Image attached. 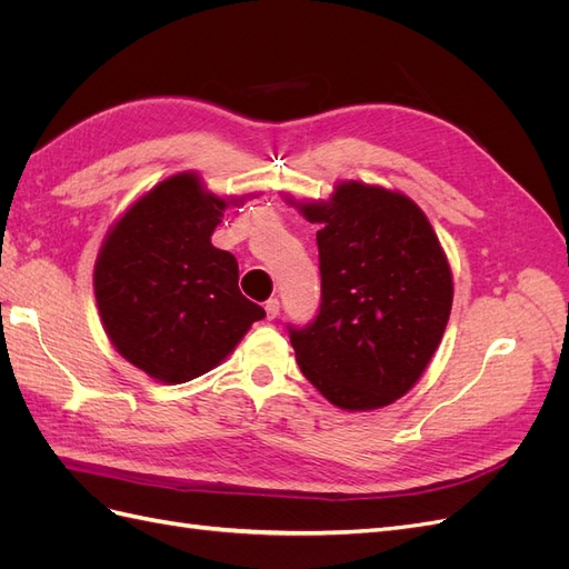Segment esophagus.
I'll list each match as a JSON object with an SVG mask.
<instances>
[{
    "mask_svg": "<svg viewBox=\"0 0 569 569\" xmlns=\"http://www.w3.org/2000/svg\"><path fill=\"white\" fill-rule=\"evenodd\" d=\"M266 316H268V320H274L280 316V301L278 299H268L266 301Z\"/></svg>",
    "mask_w": 569,
    "mask_h": 569,
    "instance_id": "obj_1",
    "label": "esophagus"
}]
</instances>
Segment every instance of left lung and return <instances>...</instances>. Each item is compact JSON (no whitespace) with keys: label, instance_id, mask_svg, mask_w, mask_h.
<instances>
[{"label":"left lung","instance_id":"obj_1","mask_svg":"<svg viewBox=\"0 0 569 569\" xmlns=\"http://www.w3.org/2000/svg\"><path fill=\"white\" fill-rule=\"evenodd\" d=\"M301 213L320 226L318 316L287 325L301 372L343 410L401 399L435 356L453 303L432 226L408 197L363 182H341Z\"/></svg>","mask_w":569,"mask_h":569}]
</instances>
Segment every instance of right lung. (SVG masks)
I'll return each mask as SVG.
<instances>
[{"mask_svg": "<svg viewBox=\"0 0 569 569\" xmlns=\"http://www.w3.org/2000/svg\"><path fill=\"white\" fill-rule=\"evenodd\" d=\"M226 206L197 176H173L130 206L99 251L104 330L120 356L161 382L209 372L266 316L239 291L237 258L211 244Z\"/></svg>", "mask_w": 569, "mask_h": 569, "instance_id": "obj_1", "label": "right lung"}]
</instances>
